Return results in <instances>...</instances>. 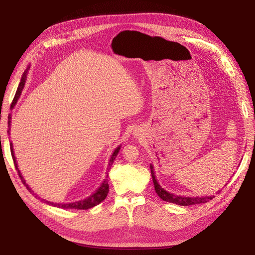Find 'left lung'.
<instances>
[{
	"mask_svg": "<svg viewBox=\"0 0 255 255\" xmlns=\"http://www.w3.org/2000/svg\"><path fill=\"white\" fill-rule=\"evenodd\" d=\"M151 167V175H152V180L154 184V189L158 196L165 200V202L173 203L176 205H181V206H189V205H195V204H203V203H207L210 199H213L215 196H205V197H184V196H177V195H174L172 193L166 192L164 188H162L160 186V184L158 183L154 175V171H153V166L150 165Z\"/></svg>",
	"mask_w": 255,
	"mask_h": 255,
	"instance_id": "8db88e82",
	"label": "left lung"
}]
</instances>
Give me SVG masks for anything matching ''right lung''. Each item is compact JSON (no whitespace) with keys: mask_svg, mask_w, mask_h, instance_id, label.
Masks as SVG:
<instances>
[{"mask_svg":"<svg viewBox=\"0 0 255 255\" xmlns=\"http://www.w3.org/2000/svg\"><path fill=\"white\" fill-rule=\"evenodd\" d=\"M27 70H28V69H27ZM27 70L24 72L23 77H21L20 83H19V85H18L17 91H16V94H15V96H14L13 103H12V105H10V107H12V108L15 106L16 102H17L18 97H19V95H20V93H21V90H23L24 85H25ZM10 118H12V117H10V115H8V127H9V125H10ZM8 132H9V129H8ZM9 145H10V153H12V158H13V161H14V165H15V167H16V170L18 171V175H19V177H20V180H21V182H23L24 185L27 187V189H29L30 192H32L31 189L29 188V186L26 184V182H25V180H24V177L21 176L20 172H19V170H18L17 163H16V159H15V155H14V151H13V144L10 143ZM119 150H121V147L116 148L115 151H114V152H113V154H112V156H111V160H110V163H108V167H107L108 170L111 169L113 162H114V160H115V158L117 156V154H118V152H119ZM108 189H110V185H108L107 180H104V182L102 183L101 187H100L99 189H97V191H96L93 195H91L90 197L85 198V199H83V200H79V202L68 203V204H53V203L48 202V200H45V199H41V202H44V203H46V204H48V205L55 206V207L63 208V209H89V208L94 207V206H96V205H99L100 203H102L103 200H104V199L106 198L107 194H108Z\"/></svg>","mask_w":255,"mask_h":255,"instance_id":"right-lung-1","label":"right lung"}]
</instances>
